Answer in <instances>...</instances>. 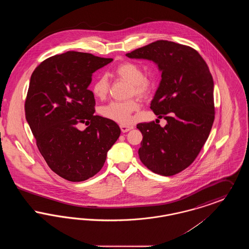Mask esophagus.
Here are the masks:
<instances>
[{
	"label": "esophagus",
	"mask_w": 249,
	"mask_h": 249,
	"mask_svg": "<svg viewBox=\"0 0 249 249\" xmlns=\"http://www.w3.org/2000/svg\"><path fill=\"white\" fill-rule=\"evenodd\" d=\"M133 127L132 126H125V125H120V129L122 132H127L129 130H131Z\"/></svg>",
	"instance_id": "esophagus-1"
}]
</instances>
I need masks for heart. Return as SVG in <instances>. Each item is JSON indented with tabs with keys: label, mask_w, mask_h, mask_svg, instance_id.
Listing matches in <instances>:
<instances>
[{
	"label": "heart",
	"mask_w": 249,
	"mask_h": 249,
	"mask_svg": "<svg viewBox=\"0 0 249 249\" xmlns=\"http://www.w3.org/2000/svg\"><path fill=\"white\" fill-rule=\"evenodd\" d=\"M115 75L124 81L130 83V94L139 97H146L152 89L151 81L144 76L142 67L131 61H125L119 64L114 71ZM109 81L105 75L95 79L91 90L95 97L104 100L109 91ZM136 100L130 99L125 102H111L102 107L101 114L106 119L113 120L122 125L130 124L132 120V113L139 109Z\"/></svg>",
	"instance_id": "obj_1"
}]
</instances>
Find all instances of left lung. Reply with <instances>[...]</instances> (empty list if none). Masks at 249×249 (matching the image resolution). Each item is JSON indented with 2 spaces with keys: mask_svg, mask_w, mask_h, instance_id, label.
Instances as JSON below:
<instances>
[{
  "mask_svg": "<svg viewBox=\"0 0 249 249\" xmlns=\"http://www.w3.org/2000/svg\"><path fill=\"white\" fill-rule=\"evenodd\" d=\"M126 56L153 60L161 71L150 108L167 124L163 128L155 121L137 124L142 134L139 158L155 174L177 175L195 160L212 129V74L194 48L166 40L137 48Z\"/></svg>",
  "mask_w": 249,
  "mask_h": 249,
  "instance_id": "obj_1",
  "label": "left lung"
}]
</instances>
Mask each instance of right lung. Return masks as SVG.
<instances>
[{
  "label": "right lung",
  "instance_id": "obj_1",
  "mask_svg": "<svg viewBox=\"0 0 249 249\" xmlns=\"http://www.w3.org/2000/svg\"><path fill=\"white\" fill-rule=\"evenodd\" d=\"M113 59L68 51L42 61L31 76L25 115L36 145L60 178L80 182L94 177L119 139V125L95 116L91 75ZM79 123L88 127L77 129Z\"/></svg>",
  "mask_w": 249,
  "mask_h": 249
}]
</instances>
